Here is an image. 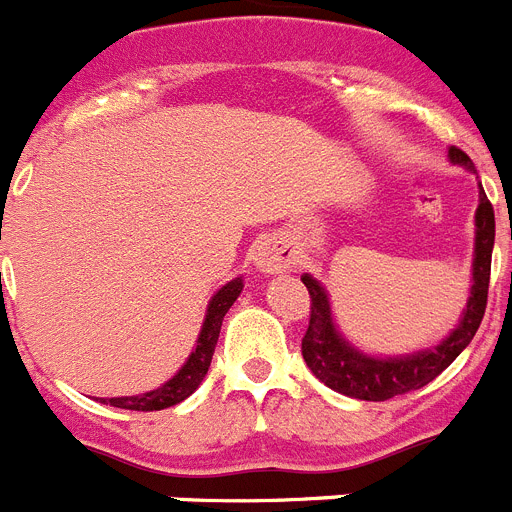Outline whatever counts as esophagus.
Masks as SVG:
<instances>
[{
	"label": "esophagus",
	"mask_w": 512,
	"mask_h": 512,
	"mask_svg": "<svg viewBox=\"0 0 512 512\" xmlns=\"http://www.w3.org/2000/svg\"><path fill=\"white\" fill-rule=\"evenodd\" d=\"M255 265L267 275L285 273V270L298 265V252L296 247L283 242V239H267V242L257 245Z\"/></svg>",
	"instance_id": "34e87169"
}]
</instances>
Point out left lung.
<instances>
[{
    "label": "left lung",
    "instance_id": "1",
    "mask_svg": "<svg viewBox=\"0 0 512 512\" xmlns=\"http://www.w3.org/2000/svg\"><path fill=\"white\" fill-rule=\"evenodd\" d=\"M449 158L474 170L469 155L459 147H449ZM474 222H477L472 262L474 283L467 311H464L457 329L451 331L439 347L426 349V352L408 354V357L377 359L354 349L336 331L326 290L321 288L319 280H313L311 275H303L301 280L308 288V296H311V319H308V329L301 342V352L308 370L336 393L359 400H375V403L411 393V390L423 388L434 377H439L462 354V349L472 342L487 308L492 245H495V211H492L485 191H480V206H477Z\"/></svg>",
    "mask_w": 512,
    "mask_h": 512
}]
</instances>
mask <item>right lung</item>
Segmentation results:
<instances>
[{"instance_id":"1","label":"right lung","mask_w":512,"mask_h":512,"mask_svg":"<svg viewBox=\"0 0 512 512\" xmlns=\"http://www.w3.org/2000/svg\"><path fill=\"white\" fill-rule=\"evenodd\" d=\"M239 293H242V278H234L232 283L224 285V288L211 298L196 349L191 352L186 365L178 370V375L173 377V380L165 382L163 388L153 390V393L132 395V398H101V403H109L114 405V408H124V411H163V408H170V405L186 400L193 390L199 388L201 380H204L206 372H209L214 347L216 342H219V331H222V321L224 316H227L229 308H232V303L237 301Z\"/></svg>"}]
</instances>
